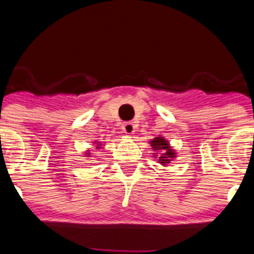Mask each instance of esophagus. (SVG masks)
<instances>
[{"label": "esophagus", "instance_id": "34e87169", "mask_svg": "<svg viewBox=\"0 0 254 254\" xmlns=\"http://www.w3.org/2000/svg\"><path fill=\"white\" fill-rule=\"evenodd\" d=\"M122 129L126 134L131 136V134L134 133V125L132 122H126L125 125L122 126Z\"/></svg>", "mask_w": 254, "mask_h": 254}]
</instances>
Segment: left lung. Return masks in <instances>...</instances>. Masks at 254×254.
<instances>
[{
  "label": "left lung",
  "instance_id": "1",
  "mask_svg": "<svg viewBox=\"0 0 254 254\" xmlns=\"http://www.w3.org/2000/svg\"><path fill=\"white\" fill-rule=\"evenodd\" d=\"M150 146L154 150V158H156V161L164 167H168V164L177 158L176 150L170 146L169 141L160 134L150 141Z\"/></svg>",
  "mask_w": 254,
  "mask_h": 254
}]
</instances>
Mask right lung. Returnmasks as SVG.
<instances>
[{"label":"right lung","mask_w":254,"mask_h":254,"mask_svg":"<svg viewBox=\"0 0 254 254\" xmlns=\"http://www.w3.org/2000/svg\"><path fill=\"white\" fill-rule=\"evenodd\" d=\"M94 143H95V147L98 150L103 149V146H104V145H103V143H102V141H94ZM84 155H85V156H87V158H90V156H91L90 150H86V151L84 152Z\"/></svg>","instance_id":"right-lung-1"}]
</instances>
